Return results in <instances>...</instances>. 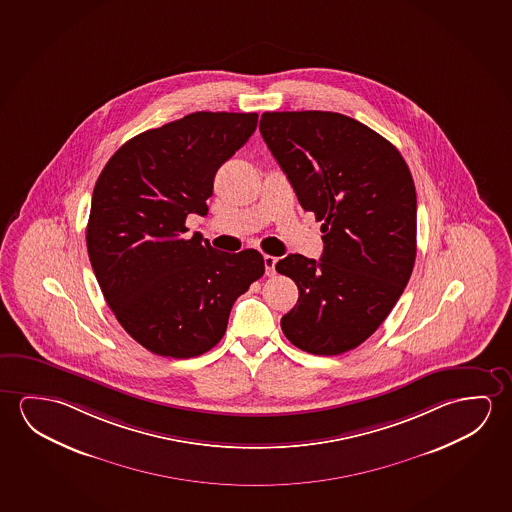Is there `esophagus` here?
Instances as JSON below:
<instances>
[{"label":"esophagus","mask_w":512,"mask_h":512,"mask_svg":"<svg viewBox=\"0 0 512 512\" xmlns=\"http://www.w3.org/2000/svg\"><path fill=\"white\" fill-rule=\"evenodd\" d=\"M278 259L273 255H264V266H266V275L275 276V266Z\"/></svg>","instance_id":"esophagus-1"}]
</instances>
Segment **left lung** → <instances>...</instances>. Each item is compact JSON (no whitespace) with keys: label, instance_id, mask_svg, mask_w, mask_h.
I'll return each instance as SVG.
<instances>
[{"label":"left lung","instance_id":"8db88e82","mask_svg":"<svg viewBox=\"0 0 512 512\" xmlns=\"http://www.w3.org/2000/svg\"><path fill=\"white\" fill-rule=\"evenodd\" d=\"M259 127L301 207L323 221L321 260L291 253L276 262L299 291L282 330L301 351L346 353L378 330L408 285L415 182L392 143L346 115L266 111Z\"/></svg>","mask_w":512,"mask_h":512}]
</instances>
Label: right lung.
I'll use <instances>...</instances> for the list:
<instances>
[{
  "label": "right lung",
  "instance_id": "add662e5",
  "mask_svg": "<svg viewBox=\"0 0 512 512\" xmlns=\"http://www.w3.org/2000/svg\"><path fill=\"white\" fill-rule=\"evenodd\" d=\"M257 113L197 111L124 143L95 182L87 248L118 323L150 353L193 358L227 330L232 305L264 275L257 250L186 239L214 175L257 129Z\"/></svg>",
  "mask_w": 512,
  "mask_h": 512
}]
</instances>
